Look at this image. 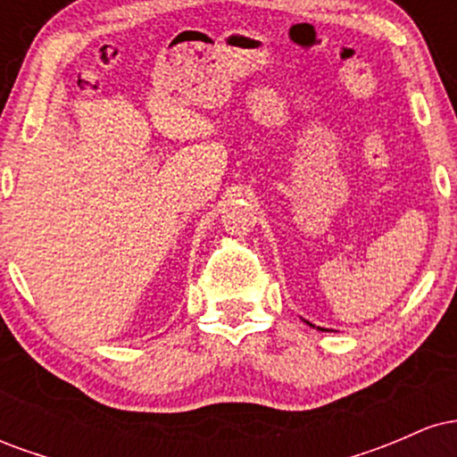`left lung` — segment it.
Returning <instances> with one entry per match:
<instances>
[{
  "label": "left lung",
  "mask_w": 457,
  "mask_h": 457,
  "mask_svg": "<svg viewBox=\"0 0 457 457\" xmlns=\"http://www.w3.org/2000/svg\"><path fill=\"white\" fill-rule=\"evenodd\" d=\"M305 322H307V320H305ZM307 324H309V327H313V324H312V322H307ZM313 328H316V327H313ZM318 330H324V328H320V327H318Z\"/></svg>",
  "instance_id": "left-lung-1"
}]
</instances>
